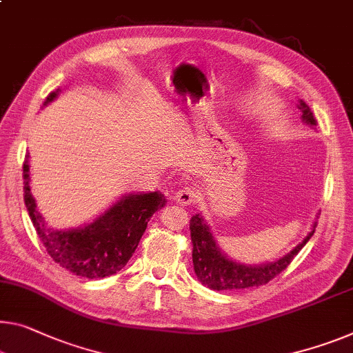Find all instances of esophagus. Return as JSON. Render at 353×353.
<instances>
[{
	"mask_svg": "<svg viewBox=\"0 0 353 353\" xmlns=\"http://www.w3.org/2000/svg\"><path fill=\"white\" fill-rule=\"evenodd\" d=\"M197 194H199L197 189L192 186H186V188H181L180 191L175 194V200L176 203L186 207V205H192L195 200H197Z\"/></svg>",
	"mask_w": 353,
	"mask_h": 353,
	"instance_id": "obj_1",
	"label": "esophagus"
}]
</instances>
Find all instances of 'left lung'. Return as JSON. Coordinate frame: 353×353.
<instances>
[{
    "mask_svg": "<svg viewBox=\"0 0 353 353\" xmlns=\"http://www.w3.org/2000/svg\"><path fill=\"white\" fill-rule=\"evenodd\" d=\"M298 108L303 113V121L309 126H316L317 121L312 115L311 108L306 105V102L300 101ZM189 229H191V240L194 246V271L200 283L208 285L213 290H240L267 284L274 276H278L281 271L289 267L294 257L301 251L303 246L309 241V238L312 236L316 224H314L312 232L289 254H285L279 260H274V262L262 265H245L227 257L216 245L213 233L210 232V227L203 221L202 214L192 216Z\"/></svg>",
    "mask_w": 353,
    "mask_h": 353,
    "instance_id": "1",
    "label": "left lung"
}]
</instances>
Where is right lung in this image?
Wrapping results in <instances>:
<instances>
[{
	"label": "right lung",
	"mask_w": 353,
	"mask_h": 353,
	"mask_svg": "<svg viewBox=\"0 0 353 353\" xmlns=\"http://www.w3.org/2000/svg\"><path fill=\"white\" fill-rule=\"evenodd\" d=\"M47 96L44 105L58 96ZM30 154L23 162V199L42 245L59 267L88 279H101L124 268L139 246L140 238L156 211L165 205L164 194L137 192L123 195L91 224L70 230L50 229L37 211L30 188Z\"/></svg>",
	"instance_id": "1"
}]
</instances>
